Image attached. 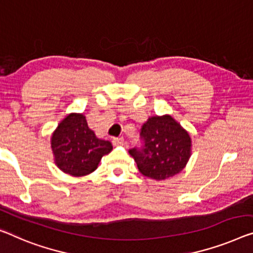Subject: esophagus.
Returning <instances> with one entry per match:
<instances>
[{
    "instance_id": "1",
    "label": "esophagus",
    "mask_w": 253,
    "mask_h": 253,
    "mask_svg": "<svg viewBox=\"0 0 253 253\" xmlns=\"http://www.w3.org/2000/svg\"><path fill=\"white\" fill-rule=\"evenodd\" d=\"M112 144L115 146H120V145H124V138L123 137H117L112 139Z\"/></svg>"
}]
</instances>
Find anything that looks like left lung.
Masks as SVG:
<instances>
[{"instance_id":"1","label":"left lung","mask_w":253,"mask_h":253,"mask_svg":"<svg viewBox=\"0 0 253 253\" xmlns=\"http://www.w3.org/2000/svg\"><path fill=\"white\" fill-rule=\"evenodd\" d=\"M142 149H131L142 175L156 180L172 177L185 168L192 154L188 131L170 115L153 116L142 126Z\"/></svg>"}]
</instances>
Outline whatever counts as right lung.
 Segmentation results:
<instances>
[{"instance_id": "1", "label": "right lung", "mask_w": 253, "mask_h": 253, "mask_svg": "<svg viewBox=\"0 0 253 253\" xmlns=\"http://www.w3.org/2000/svg\"><path fill=\"white\" fill-rule=\"evenodd\" d=\"M51 148L60 170L74 177L93 172L104 154L111 152L109 141L97 138L89 129L84 114L66 116L52 133Z\"/></svg>"}]
</instances>
